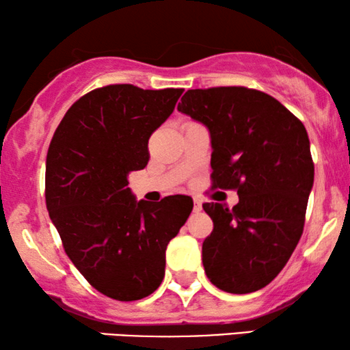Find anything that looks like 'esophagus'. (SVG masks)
Instances as JSON below:
<instances>
[{
  "label": "esophagus",
  "instance_id": "obj_1",
  "mask_svg": "<svg viewBox=\"0 0 350 350\" xmlns=\"http://www.w3.org/2000/svg\"><path fill=\"white\" fill-rule=\"evenodd\" d=\"M193 203H195L193 213H201V209H203V203H201V200L200 198H195Z\"/></svg>",
  "mask_w": 350,
  "mask_h": 350
}]
</instances>
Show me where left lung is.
<instances>
[{"instance_id":"1","label":"left lung","mask_w":350,"mask_h":350,"mask_svg":"<svg viewBox=\"0 0 350 350\" xmlns=\"http://www.w3.org/2000/svg\"><path fill=\"white\" fill-rule=\"evenodd\" d=\"M180 101L177 111L209 131L214 187L239 196L233 209L203 204L214 222L203 243L204 271L224 292H257L282 271L303 234L314 184L306 128L252 88H196Z\"/></svg>"}]
</instances>
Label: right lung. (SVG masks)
Here are the masks:
<instances>
[{"mask_svg": "<svg viewBox=\"0 0 350 350\" xmlns=\"http://www.w3.org/2000/svg\"><path fill=\"white\" fill-rule=\"evenodd\" d=\"M182 92L96 88L68 109L49 147L46 204L65 252L98 292L119 301L160 287L168 243L193 209L190 196L150 204L128 187V174L146 168L149 137Z\"/></svg>", "mask_w": 350, "mask_h": 350, "instance_id": "1", "label": "right lung"}]
</instances>
